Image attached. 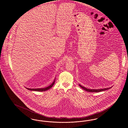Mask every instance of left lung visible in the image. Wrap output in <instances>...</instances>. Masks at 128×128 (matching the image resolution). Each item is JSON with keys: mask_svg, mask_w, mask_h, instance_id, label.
<instances>
[{"mask_svg": "<svg viewBox=\"0 0 128 128\" xmlns=\"http://www.w3.org/2000/svg\"><path fill=\"white\" fill-rule=\"evenodd\" d=\"M79 86L82 88V89H83L84 90L88 92H101L102 91H105L106 90L108 89H110V88H112V87H110V88H102V89H97V90H94V89H88L87 88H86L85 87H83L81 85L79 84Z\"/></svg>", "mask_w": 128, "mask_h": 128, "instance_id": "1", "label": "left lung"}]
</instances>
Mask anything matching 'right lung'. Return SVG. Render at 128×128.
<instances>
[{
	"label": "right lung",
	"mask_w": 128,
	"mask_h": 128,
	"mask_svg": "<svg viewBox=\"0 0 128 128\" xmlns=\"http://www.w3.org/2000/svg\"><path fill=\"white\" fill-rule=\"evenodd\" d=\"M55 79L54 80V81L53 82V83L51 84L50 85L48 86V87H45L44 88H27L28 90H31V91H36V92H44L47 90H49L50 88L52 87L54 85V83H55Z\"/></svg>",
	"instance_id": "right-lung-1"
}]
</instances>
